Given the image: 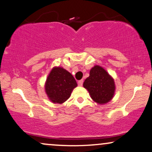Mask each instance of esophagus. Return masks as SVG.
<instances>
[{
	"label": "esophagus",
	"instance_id": "34e87169",
	"mask_svg": "<svg viewBox=\"0 0 152 152\" xmlns=\"http://www.w3.org/2000/svg\"><path fill=\"white\" fill-rule=\"evenodd\" d=\"M83 80H80V81H78V85L79 86H83Z\"/></svg>",
	"mask_w": 152,
	"mask_h": 152
}]
</instances>
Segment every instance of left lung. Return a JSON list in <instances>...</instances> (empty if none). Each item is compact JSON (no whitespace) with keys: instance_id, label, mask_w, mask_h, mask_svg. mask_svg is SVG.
<instances>
[{"instance_id":"left-lung-1","label":"left lung","mask_w":152,"mask_h":152,"mask_svg":"<svg viewBox=\"0 0 152 152\" xmlns=\"http://www.w3.org/2000/svg\"><path fill=\"white\" fill-rule=\"evenodd\" d=\"M83 86L94 101L100 105L110 101L115 91L114 79L103 67L98 65L91 69L90 76L85 80Z\"/></svg>"}]
</instances>
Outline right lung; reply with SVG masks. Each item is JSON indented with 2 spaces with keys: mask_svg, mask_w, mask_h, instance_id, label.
<instances>
[{
  "mask_svg": "<svg viewBox=\"0 0 152 152\" xmlns=\"http://www.w3.org/2000/svg\"><path fill=\"white\" fill-rule=\"evenodd\" d=\"M77 83L69 71L62 67H54L47 78L45 88L49 99L54 103H64L70 97Z\"/></svg>",
  "mask_w": 152,
  "mask_h": 152,
  "instance_id": "1",
  "label": "right lung"
}]
</instances>
